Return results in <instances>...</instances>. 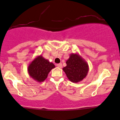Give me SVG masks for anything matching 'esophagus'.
<instances>
[{"mask_svg":"<svg viewBox=\"0 0 120 120\" xmlns=\"http://www.w3.org/2000/svg\"><path fill=\"white\" fill-rule=\"evenodd\" d=\"M57 66L59 68H62L63 65H62V64L60 63V64H57Z\"/></svg>","mask_w":120,"mask_h":120,"instance_id":"obj_1","label":"esophagus"}]
</instances>
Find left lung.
I'll return each instance as SVG.
<instances>
[{
	"label": "left lung",
	"mask_w": 120,
	"mask_h": 120,
	"mask_svg": "<svg viewBox=\"0 0 120 120\" xmlns=\"http://www.w3.org/2000/svg\"><path fill=\"white\" fill-rule=\"evenodd\" d=\"M66 64L67 66L63 70L72 82H79L87 75L89 71L88 63L78 53L70 54Z\"/></svg>",
	"instance_id": "1"
}]
</instances>
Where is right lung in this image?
<instances>
[{"label":"right lung","mask_w":120,"mask_h":120,"mask_svg":"<svg viewBox=\"0 0 120 120\" xmlns=\"http://www.w3.org/2000/svg\"><path fill=\"white\" fill-rule=\"evenodd\" d=\"M55 65L45 59L42 55L36 56L29 64L27 72L30 76L37 82H42L47 78L48 74Z\"/></svg>","instance_id":"right-lung-1"}]
</instances>
